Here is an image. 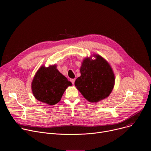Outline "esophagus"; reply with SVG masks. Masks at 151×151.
Wrapping results in <instances>:
<instances>
[{"label": "esophagus", "mask_w": 151, "mask_h": 151, "mask_svg": "<svg viewBox=\"0 0 151 151\" xmlns=\"http://www.w3.org/2000/svg\"><path fill=\"white\" fill-rule=\"evenodd\" d=\"M70 81H71V82L73 84H74L75 81V79H70Z\"/></svg>", "instance_id": "1"}]
</instances>
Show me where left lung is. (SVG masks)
Here are the masks:
<instances>
[{"instance_id": "left-lung-1", "label": "left lung", "mask_w": 151, "mask_h": 151, "mask_svg": "<svg viewBox=\"0 0 151 151\" xmlns=\"http://www.w3.org/2000/svg\"><path fill=\"white\" fill-rule=\"evenodd\" d=\"M80 73L81 76L76 79L75 86L88 101L98 103L111 93L115 85V75L109 63L101 56L93 54L84 58Z\"/></svg>"}]
</instances>
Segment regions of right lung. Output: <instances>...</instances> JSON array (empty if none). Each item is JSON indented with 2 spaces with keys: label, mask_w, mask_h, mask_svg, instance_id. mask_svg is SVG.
Wrapping results in <instances>:
<instances>
[{
  "label": "right lung",
  "mask_w": 151,
  "mask_h": 151,
  "mask_svg": "<svg viewBox=\"0 0 151 151\" xmlns=\"http://www.w3.org/2000/svg\"><path fill=\"white\" fill-rule=\"evenodd\" d=\"M72 85L57 69L56 64L46 67L44 65L37 70L32 82V90L39 101L55 105L61 100L65 90Z\"/></svg>",
  "instance_id": "obj_1"
}]
</instances>
